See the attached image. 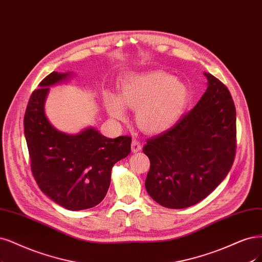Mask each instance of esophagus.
Instances as JSON below:
<instances>
[{
    "label": "esophagus",
    "mask_w": 262,
    "mask_h": 262,
    "mask_svg": "<svg viewBox=\"0 0 262 262\" xmlns=\"http://www.w3.org/2000/svg\"><path fill=\"white\" fill-rule=\"evenodd\" d=\"M131 149H132L133 152H138L142 149V145H141V143H140L139 140L133 139L132 144H131Z\"/></svg>",
    "instance_id": "esophagus-1"
}]
</instances>
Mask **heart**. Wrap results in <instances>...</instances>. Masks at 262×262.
Segmentation results:
<instances>
[{
    "label": "heart",
    "mask_w": 262,
    "mask_h": 262,
    "mask_svg": "<svg viewBox=\"0 0 262 262\" xmlns=\"http://www.w3.org/2000/svg\"><path fill=\"white\" fill-rule=\"evenodd\" d=\"M187 86L165 71H150L125 80L120 88V101L107 95L106 107L117 119L124 118L121 105L137 111L140 128L149 133L162 132L181 118L188 102Z\"/></svg>",
    "instance_id": "obj_1"
}]
</instances>
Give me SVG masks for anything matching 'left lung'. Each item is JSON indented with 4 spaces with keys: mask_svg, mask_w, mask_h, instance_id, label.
<instances>
[{
    "mask_svg": "<svg viewBox=\"0 0 262 262\" xmlns=\"http://www.w3.org/2000/svg\"><path fill=\"white\" fill-rule=\"evenodd\" d=\"M208 88L191 112L143 147L150 161L149 196L171 209L203 201L232 168L236 151V111L229 89L211 74Z\"/></svg>",
    "mask_w": 262,
    "mask_h": 262,
    "instance_id": "8db88e82",
    "label": "left lung"
}]
</instances>
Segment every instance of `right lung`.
I'll return each mask as SVG.
<instances>
[{"label": "right lung", "mask_w": 262, "mask_h": 262, "mask_svg": "<svg viewBox=\"0 0 262 262\" xmlns=\"http://www.w3.org/2000/svg\"><path fill=\"white\" fill-rule=\"evenodd\" d=\"M53 71L32 92L24 117L25 137L35 182L52 201L69 210L100 204L111 185L112 168L131 151V137L108 139L89 128L77 135L57 131L44 113L49 86L66 79Z\"/></svg>", "instance_id": "1"}]
</instances>
